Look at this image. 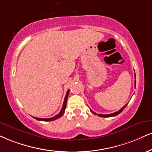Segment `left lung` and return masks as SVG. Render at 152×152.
<instances>
[{
    "label": "left lung",
    "mask_w": 152,
    "mask_h": 152,
    "mask_svg": "<svg viewBox=\"0 0 152 152\" xmlns=\"http://www.w3.org/2000/svg\"><path fill=\"white\" fill-rule=\"evenodd\" d=\"M134 85H136V81H134ZM127 105H128V104H127L126 105H125L124 106H123V108H121V109H120L119 110H118V111H116V112H115V113H110V114H97V113H94V112L93 111V110H90L91 112H92V113H94V114H95V115H98L99 116H100V117H104V118H108V117H113V116H115V115H118L119 113H121L122 111H123V109H124V108L126 107V106Z\"/></svg>",
    "instance_id": "left-lung-1"
}]
</instances>
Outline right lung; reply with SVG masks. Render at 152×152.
<instances>
[{
    "label": "right lung",
    "instance_id": "obj_1",
    "mask_svg": "<svg viewBox=\"0 0 152 152\" xmlns=\"http://www.w3.org/2000/svg\"><path fill=\"white\" fill-rule=\"evenodd\" d=\"M69 92H70V90H67L66 95H65V99H64V102H63V107H62V109L58 114H57V115L54 116V117L50 118H35V117L34 118L35 119H37V121H55L56 119L59 118H61V116L63 115V113H65V108H66V104H67V97H68Z\"/></svg>",
    "mask_w": 152,
    "mask_h": 152
}]
</instances>
